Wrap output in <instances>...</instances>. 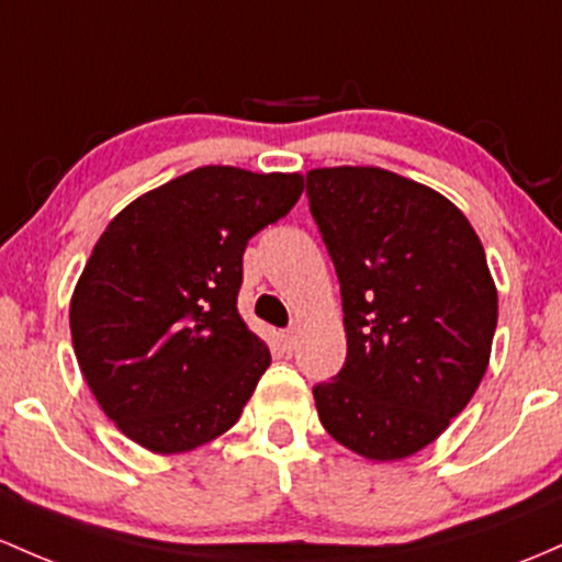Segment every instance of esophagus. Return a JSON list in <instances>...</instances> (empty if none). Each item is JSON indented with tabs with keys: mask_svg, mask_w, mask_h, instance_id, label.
I'll list each match as a JSON object with an SVG mask.
<instances>
[{
	"mask_svg": "<svg viewBox=\"0 0 562 562\" xmlns=\"http://www.w3.org/2000/svg\"><path fill=\"white\" fill-rule=\"evenodd\" d=\"M295 338H299V336H295V330H282V333H280L282 349H288V351L295 349Z\"/></svg>",
	"mask_w": 562,
	"mask_h": 562,
	"instance_id": "34e87169",
	"label": "esophagus"
}]
</instances>
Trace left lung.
Masks as SVG:
<instances>
[{
    "label": "left lung",
    "instance_id": "8db88e82",
    "mask_svg": "<svg viewBox=\"0 0 562 562\" xmlns=\"http://www.w3.org/2000/svg\"><path fill=\"white\" fill-rule=\"evenodd\" d=\"M341 282L347 362L314 405L328 435L371 461L435 442L488 371L498 293L483 243L440 191L373 168L306 172Z\"/></svg>",
    "mask_w": 562,
    "mask_h": 562
}]
</instances>
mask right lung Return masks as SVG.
Masks as SVG:
<instances>
[{
  "instance_id": "add662e5",
  "label": "right lung",
  "mask_w": 562,
  "mask_h": 562,
  "mask_svg": "<svg viewBox=\"0 0 562 562\" xmlns=\"http://www.w3.org/2000/svg\"><path fill=\"white\" fill-rule=\"evenodd\" d=\"M301 172L205 165L146 191L98 237L69 304L92 397L151 453L232 429L269 347L237 312L248 239L299 202Z\"/></svg>"
}]
</instances>
